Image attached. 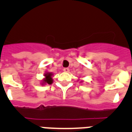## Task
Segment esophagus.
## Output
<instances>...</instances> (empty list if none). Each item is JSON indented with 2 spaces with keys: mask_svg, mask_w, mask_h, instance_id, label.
<instances>
[{
  "mask_svg": "<svg viewBox=\"0 0 132 132\" xmlns=\"http://www.w3.org/2000/svg\"><path fill=\"white\" fill-rule=\"evenodd\" d=\"M63 71L66 72V73H68V72L69 71V68H64Z\"/></svg>",
  "mask_w": 132,
  "mask_h": 132,
  "instance_id": "obj_1",
  "label": "esophagus"
}]
</instances>
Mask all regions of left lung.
Listing matches in <instances>:
<instances>
[{
    "label": "left lung",
    "mask_w": 132,
    "mask_h": 132,
    "mask_svg": "<svg viewBox=\"0 0 132 132\" xmlns=\"http://www.w3.org/2000/svg\"><path fill=\"white\" fill-rule=\"evenodd\" d=\"M81 82H82V81H81Z\"/></svg>",
    "instance_id": "1"
}]
</instances>
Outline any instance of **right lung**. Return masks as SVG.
Masks as SVG:
<instances>
[{
    "label": "right lung",
    "instance_id": "1",
    "mask_svg": "<svg viewBox=\"0 0 132 132\" xmlns=\"http://www.w3.org/2000/svg\"><path fill=\"white\" fill-rule=\"evenodd\" d=\"M53 75V74L52 73H50V72H47L44 74V77H45L42 79V85H46V84H49V85H52L53 83V79H52V76Z\"/></svg>",
    "mask_w": 132,
    "mask_h": 132
}]
</instances>
